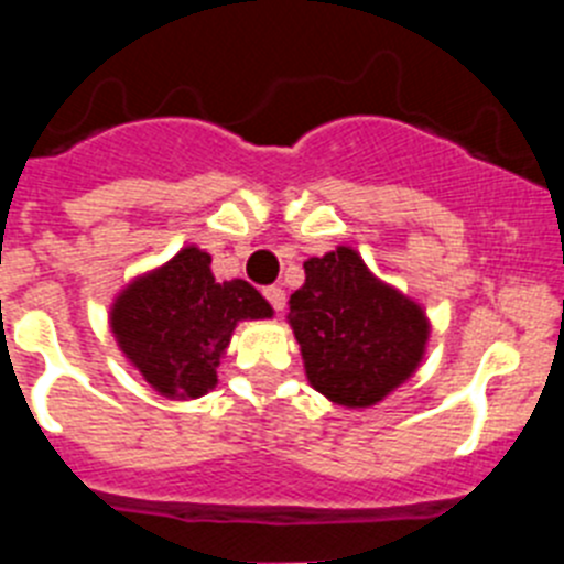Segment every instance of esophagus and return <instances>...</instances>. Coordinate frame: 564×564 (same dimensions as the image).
Wrapping results in <instances>:
<instances>
[{
    "instance_id": "1",
    "label": "esophagus",
    "mask_w": 564,
    "mask_h": 564,
    "mask_svg": "<svg viewBox=\"0 0 564 564\" xmlns=\"http://www.w3.org/2000/svg\"><path fill=\"white\" fill-rule=\"evenodd\" d=\"M265 299L268 302H271L273 305V311H285V305H288V293L282 291V288L279 285H271V288H265Z\"/></svg>"
}]
</instances>
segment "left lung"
<instances>
[{
	"mask_svg": "<svg viewBox=\"0 0 564 564\" xmlns=\"http://www.w3.org/2000/svg\"><path fill=\"white\" fill-rule=\"evenodd\" d=\"M288 325L313 390L347 410L376 406L410 381L432 333L421 302L376 276L350 246L307 259Z\"/></svg>",
	"mask_w": 564,
	"mask_h": 564,
	"instance_id": "8db88e82",
	"label": "left lung"
}]
</instances>
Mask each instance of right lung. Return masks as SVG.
I'll return each instance as SVG.
<instances>
[{"instance_id": "add662e5", "label": "right lung", "mask_w": 564, "mask_h": 564, "mask_svg": "<svg viewBox=\"0 0 564 564\" xmlns=\"http://www.w3.org/2000/svg\"><path fill=\"white\" fill-rule=\"evenodd\" d=\"M271 316L268 299L246 279L217 282L212 257L197 246L134 276L109 305L118 350L158 395L172 401L214 390L234 327Z\"/></svg>"}]
</instances>
